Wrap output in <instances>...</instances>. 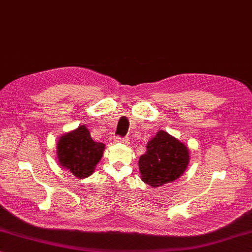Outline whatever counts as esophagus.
Returning a JSON list of instances; mask_svg holds the SVG:
<instances>
[{
  "label": "esophagus",
  "mask_w": 252,
  "mask_h": 252,
  "mask_svg": "<svg viewBox=\"0 0 252 252\" xmlns=\"http://www.w3.org/2000/svg\"><path fill=\"white\" fill-rule=\"evenodd\" d=\"M115 141H117V143H124V144H127L128 138H127V137H120V136H117V137L115 138Z\"/></svg>",
  "instance_id": "1"
}]
</instances>
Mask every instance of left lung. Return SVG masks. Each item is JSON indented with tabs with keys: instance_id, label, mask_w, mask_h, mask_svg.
<instances>
[{
	"instance_id": "obj_1",
	"label": "left lung",
	"mask_w": 252,
	"mask_h": 252,
	"mask_svg": "<svg viewBox=\"0 0 252 252\" xmlns=\"http://www.w3.org/2000/svg\"><path fill=\"white\" fill-rule=\"evenodd\" d=\"M139 158L141 180L152 188L173 182L183 175L189 163L188 147L170 134L160 130Z\"/></svg>"
}]
</instances>
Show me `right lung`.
<instances>
[{
    "mask_svg": "<svg viewBox=\"0 0 252 252\" xmlns=\"http://www.w3.org/2000/svg\"><path fill=\"white\" fill-rule=\"evenodd\" d=\"M104 149V144L92 138L86 126H80L59 139L57 158L63 168L76 178L84 179L93 175Z\"/></svg>",
    "mask_w": 252,
    "mask_h": 252,
    "instance_id": "right-lung-1",
    "label": "right lung"
}]
</instances>
